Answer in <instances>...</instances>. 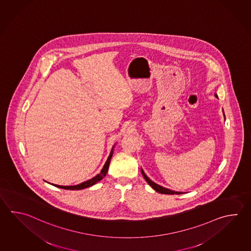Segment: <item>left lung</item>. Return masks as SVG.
Listing matches in <instances>:
<instances>
[{"mask_svg":"<svg viewBox=\"0 0 251 251\" xmlns=\"http://www.w3.org/2000/svg\"><path fill=\"white\" fill-rule=\"evenodd\" d=\"M215 97L217 98V96L215 95ZM141 173H142V175H143L144 178L145 179L147 180V182L149 183L152 188H153L155 191H157L159 193H162V194H181L182 192H178V191H174V190H171V189H165L164 187H162V186H160V185L156 184V183H154L153 182L151 179H149V177L146 175V174L144 173L143 170L141 169Z\"/></svg>","mask_w":251,"mask_h":251,"instance_id":"1","label":"left lung"}]
</instances>
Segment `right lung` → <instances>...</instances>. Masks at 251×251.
Here are the masks:
<instances>
[{
	"label": "right lung",
	"instance_id": "1",
	"mask_svg": "<svg viewBox=\"0 0 251 251\" xmlns=\"http://www.w3.org/2000/svg\"><path fill=\"white\" fill-rule=\"evenodd\" d=\"M113 149H112V151H111V153H110V155L108 156L107 161L105 162V164L103 165V167H102L101 173L98 174L97 176H95V177L92 178V179H88L87 181H84V182H82L80 184L75 185V186H60V185H54V186L57 187V188H61V189H71V190H74V189H76V190H77V189H86V188L91 187L93 185L96 184L97 182H98L99 180H101V179H102V178L106 175V174H107L109 164H110V161H111V158H112V156H113Z\"/></svg>",
	"mask_w": 251,
	"mask_h": 251
}]
</instances>
